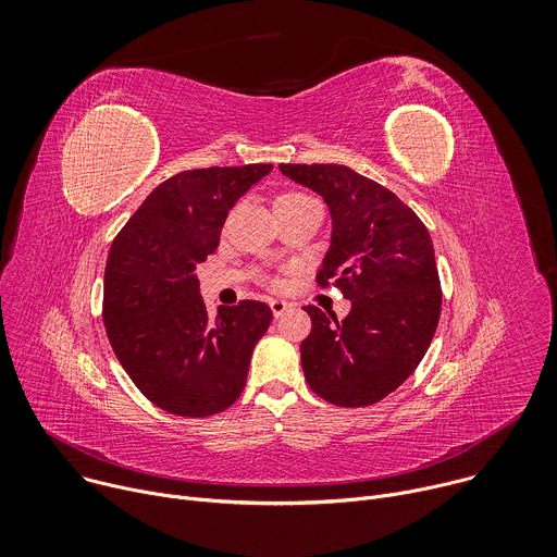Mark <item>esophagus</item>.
<instances>
[{
  "label": "esophagus",
  "mask_w": 557,
  "mask_h": 557,
  "mask_svg": "<svg viewBox=\"0 0 557 557\" xmlns=\"http://www.w3.org/2000/svg\"><path fill=\"white\" fill-rule=\"evenodd\" d=\"M269 306H271V310H273L275 317H282V314L290 308V304H288L286 299H269Z\"/></svg>",
  "instance_id": "34e87169"
}]
</instances>
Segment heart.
<instances>
[{"label":"heart","instance_id":"b5f03b06","mask_svg":"<svg viewBox=\"0 0 557 557\" xmlns=\"http://www.w3.org/2000/svg\"><path fill=\"white\" fill-rule=\"evenodd\" d=\"M310 200H312V198L306 196V194H301V191H284L282 196H277L275 209H280V207H290V205H301V202H310ZM267 282H269V284H277L280 280H277V277H269Z\"/></svg>","mask_w":557,"mask_h":557}]
</instances>
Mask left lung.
<instances>
[{
    "label": "left lung",
    "mask_w": 557,
    "mask_h": 557,
    "mask_svg": "<svg viewBox=\"0 0 557 557\" xmlns=\"http://www.w3.org/2000/svg\"><path fill=\"white\" fill-rule=\"evenodd\" d=\"M320 194L333 215V240L317 284L337 286L352 308L304 306L310 335L301 368L310 389L342 408L379 404L425 357L441 317L434 245L421 218L389 189L346 165H280Z\"/></svg>",
    "instance_id": "obj_1"
}]
</instances>
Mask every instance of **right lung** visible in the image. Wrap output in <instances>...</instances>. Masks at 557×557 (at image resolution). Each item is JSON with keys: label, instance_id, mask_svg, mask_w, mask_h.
<instances>
[{"label": "right lung", "instance_id": "right-lung-1", "mask_svg": "<svg viewBox=\"0 0 557 557\" xmlns=\"http://www.w3.org/2000/svg\"><path fill=\"white\" fill-rule=\"evenodd\" d=\"M273 165L187 170L158 185L114 237L103 322L134 385L165 412L202 419L243 394L273 312L264 301L220 306L211 320L196 267L220 243L228 209Z\"/></svg>", "mask_w": 557, "mask_h": 557}]
</instances>
